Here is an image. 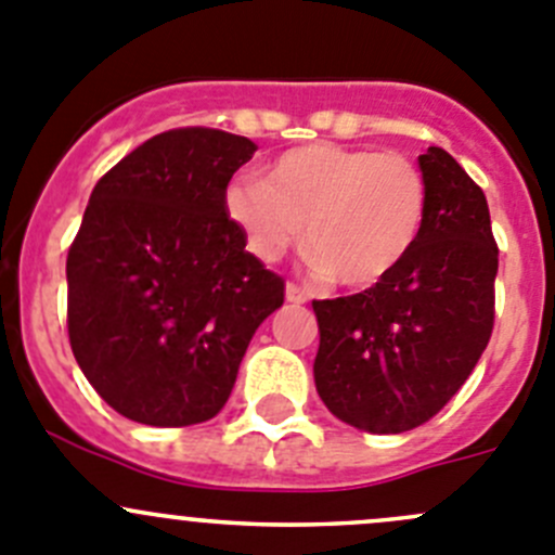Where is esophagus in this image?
<instances>
[{"mask_svg": "<svg viewBox=\"0 0 555 555\" xmlns=\"http://www.w3.org/2000/svg\"><path fill=\"white\" fill-rule=\"evenodd\" d=\"M284 298H287V304L300 306V304H306V300H309V295H306V289H300L298 284L289 282L287 287H284Z\"/></svg>", "mask_w": 555, "mask_h": 555, "instance_id": "34e87169", "label": "esophagus"}]
</instances>
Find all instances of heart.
<instances>
[{"mask_svg":"<svg viewBox=\"0 0 555 555\" xmlns=\"http://www.w3.org/2000/svg\"><path fill=\"white\" fill-rule=\"evenodd\" d=\"M426 211V176L406 154L338 143L284 152L266 181L238 176L224 190V214L257 260H282L306 224L311 271L349 289L385 282L406 260Z\"/></svg>","mask_w":555,"mask_h":555,"instance_id":"heart-1","label":"heart"}]
</instances>
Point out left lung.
<instances>
[{
    "mask_svg": "<svg viewBox=\"0 0 555 555\" xmlns=\"http://www.w3.org/2000/svg\"><path fill=\"white\" fill-rule=\"evenodd\" d=\"M428 211L406 260L358 295L314 300V385L347 426L403 434L459 392L493 331L499 249L480 186L444 149L417 159Z\"/></svg>",
    "mask_w": 555,
    "mask_h": 555,
    "instance_id": "left-lung-1",
    "label": "left lung"
}]
</instances>
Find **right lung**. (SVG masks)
<instances>
[{
    "instance_id": "1",
    "label": "right lung",
    "mask_w": 555,
    "mask_h": 555,
    "mask_svg": "<svg viewBox=\"0 0 555 555\" xmlns=\"http://www.w3.org/2000/svg\"><path fill=\"white\" fill-rule=\"evenodd\" d=\"M255 143L222 129L154 134L96 181L67 255V327L80 371L143 426L211 421L246 347L284 304L224 214Z\"/></svg>"
}]
</instances>
